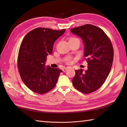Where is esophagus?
Segmentation results:
<instances>
[{"label":"esophagus","instance_id":"obj_1","mask_svg":"<svg viewBox=\"0 0 127 127\" xmlns=\"http://www.w3.org/2000/svg\"><path fill=\"white\" fill-rule=\"evenodd\" d=\"M67 69H68V68H63V72H65V71L67 70Z\"/></svg>","mask_w":127,"mask_h":127}]
</instances>
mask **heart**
Masks as SVG:
<instances>
[{"instance_id":"1","label":"heart","mask_w":127,"mask_h":127,"mask_svg":"<svg viewBox=\"0 0 127 127\" xmlns=\"http://www.w3.org/2000/svg\"><path fill=\"white\" fill-rule=\"evenodd\" d=\"M71 39H78L76 38V37H71L70 39V40H71ZM66 61L67 63H69V62H70V59L69 58H66Z\"/></svg>"}]
</instances>
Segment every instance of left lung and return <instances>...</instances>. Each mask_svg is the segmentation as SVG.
<instances>
[{"instance_id":"8db88e82","label":"left lung","mask_w":127,"mask_h":127,"mask_svg":"<svg viewBox=\"0 0 127 127\" xmlns=\"http://www.w3.org/2000/svg\"><path fill=\"white\" fill-rule=\"evenodd\" d=\"M72 33L80 36L84 43V57L88 69L75 70L72 84L77 90L88 94L103 85L111 70L114 48L105 32L98 27L87 24L72 28Z\"/></svg>"}]
</instances>
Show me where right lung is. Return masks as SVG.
Returning <instances> with one entry per match:
<instances>
[{
	"label": "right lung",
	"instance_id": "right-lung-1",
	"mask_svg": "<svg viewBox=\"0 0 127 127\" xmlns=\"http://www.w3.org/2000/svg\"><path fill=\"white\" fill-rule=\"evenodd\" d=\"M65 29L37 28L24 37L19 50L17 66L21 79L35 93L45 94L55 87L62 70L45 67L47 56L51 55L56 40Z\"/></svg>",
	"mask_w": 127,
	"mask_h": 127
}]
</instances>
